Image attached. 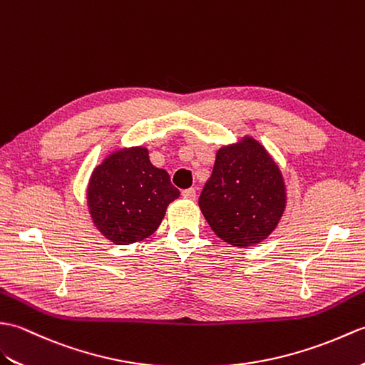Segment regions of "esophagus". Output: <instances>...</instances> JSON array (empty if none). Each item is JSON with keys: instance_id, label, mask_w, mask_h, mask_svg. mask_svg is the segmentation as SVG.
I'll return each instance as SVG.
<instances>
[{"instance_id": "1", "label": "esophagus", "mask_w": 365, "mask_h": 365, "mask_svg": "<svg viewBox=\"0 0 365 365\" xmlns=\"http://www.w3.org/2000/svg\"><path fill=\"white\" fill-rule=\"evenodd\" d=\"M181 195L185 200H195L197 198V190L195 189H185V190H182Z\"/></svg>"}]
</instances>
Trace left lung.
Returning a JSON list of instances; mask_svg holds the SVG:
<instances>
[{
	"instance_id": "1",
	"label": "left lung",
	"mask_w": 365,
	"mask_h": 365,
	"mask_svg": "<svg viewBox=\"0 0 365 365\" xmlns=\"http://www.w3.org/2000/svg\"><path fill=\"white\" fill-rule=\"evenodd\" d=\"M198 205L222 240L251 247L277 228L286 207L284 181L269 153L245 137L242 143L217 151Z\"/></svg>"
}]
</instances>
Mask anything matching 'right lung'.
I'll return each instance as SVG.
<instances>
[{"instance_id": "add662e5", "label": "right lung", "mask_w": 365, "mask_h": 365, "mask_svg": "<svg viewBox=\"0 0 365 365\" xmlns=\"http://www.w3.org/2000/svg\"><path fill=\"white\" fill-rule=\"evenodd\" d=\"M180 197L170 176L150 162L148 150L117 151L96 167L87 189L93 223L117 245L155 232L167 206Z\"/></svg>"}]
</instances>
